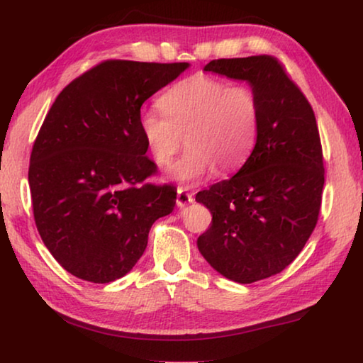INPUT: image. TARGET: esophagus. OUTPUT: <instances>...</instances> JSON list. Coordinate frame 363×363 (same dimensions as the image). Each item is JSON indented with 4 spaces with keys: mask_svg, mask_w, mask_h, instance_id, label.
<instances>
[{
    "mask_svg": "<svg viewBox=\"0 0 363 363\" xmlns=\"http://www.w3.org/2000/svg\"><path fill=\"white\" fill-rule=\"evenodd\" d=\"M194 201L193 194L188 193L185 190H182V188H178V193H177V206H186V204H190Z\"/></svg>",
    "mask_w": 363,
    "mask_h": 363,
    "instance_id": "obj_1",
    "label": "esophagus"
}]
</instances>
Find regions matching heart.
Masks as SVG:
<instances>
[{
	"label": "heart",
	"mask_w": 363,
	"mask_h": 363,
	"mask_svg": "<svg viewBox=\"0 0 363 363\" xmlns=\"http://www.w3.org/2000/svg\"><path fill=\"white\" fill-rule=\"evenodd\" d=\"M159 103L164 113L143 111L139 128L162 167L170 164L185 138L190 150L172 167V178L190 185L213 169L230 172L247 159L259 125V99L250 86L193 75L173 85Z\"/></svg>",
	"instance_id": "heart-1"
}]
</instances>
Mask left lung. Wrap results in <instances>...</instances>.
Masks as SVG:
<instances>
[{"label": "left lung", "mask_w": 363, "mask_h": 363, "mask_svg": "<svg viewBox=\"0 0 363 363\" xmlns=\"http://www.w3.org/2000/svg\"><path fill=\"white\" fill-rule=\"evenodd\" d=\"M204 70L250 83L259 125L242 169L196 194L213 214L198 249L220 275L254 283L285 270L318 224L324 164L316 116L275 57L218 59Z\"/></svg>", "instance_id": "obj_1"}]
</instances>
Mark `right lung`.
<instances>
[{
    "mask_svg": "<svg viewBox=\"0 0 363 363\" xmlns=\"http://www.w3.org/2000/svg\"><path fill=\"white\" fill-rule=\"evenodd\" d=\"M186 62L104 60L60 91L34 140L29 186L42 240L67 272L91 283L124 277L152 224L173 211L177 188L145 180L140 108Z\"/></svg>",
    "mask_w": 363,
    "mask_h": 363,
    "instance_id": "1",
    "label": "right lung"
}]
</instances>
